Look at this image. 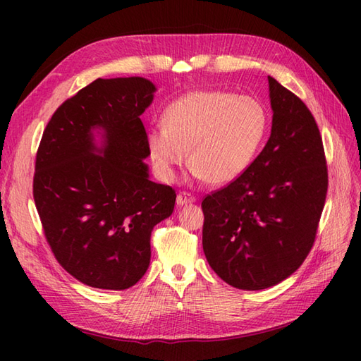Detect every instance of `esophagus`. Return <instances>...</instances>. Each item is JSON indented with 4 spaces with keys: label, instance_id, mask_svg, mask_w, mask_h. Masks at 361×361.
<instances>
[{
    "label": "esophagus",
    "instance_id": "1",
    "mask_svg": "<svg viewBox=\"0 0 361 361\" xmlns=\"http://www.w3.org/2000/svg\"><path fill=\"white\" fill-rule=\"evenodd\" d=\"M195 202V197L190 195L188 192H180L178 195H176V204L178 206H185V204H190Z\"/></svg>",
    "mask_w": 361,
    "mask_h": 361
}]
</instances>
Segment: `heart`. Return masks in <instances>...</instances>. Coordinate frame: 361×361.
I'll return each mask as SVG.
<instances>
[{
	"mask_svg": "<svg viewBox=\"0 0 361 361\" xmlns=\"http://www.w3.org/2000/svg\"><path fill=\"white\" fill-rule=\"evenodd\" d=\"M268 113L252 96L224 90H198L169 104L163 126L147 133V149L158 175L175 178L189 161L198 180L228 185L239 178L262 147Z\"/></svg>",
	"mask_w": 361,
	"mask_h": 361,
	"instance_id": "b5f03b06",
	"label": "heart"
}]
</instances>
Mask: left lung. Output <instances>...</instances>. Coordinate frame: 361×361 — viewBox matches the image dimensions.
<instances>
[{
    "label": "left lung",
    "instance_id": "8db88e82",
    "mask_svg": "<svg viewBox=\"0 0 361 361\" xmlns=\"http://www.w3.org/2000/svg\"><path fill=\"white\" fill-rule=\"evenodd\" d=\"M273 110L264 150L202 203L203 251L219 278L264 290L293 274L315 240L327 194L323 140L305 104L268 75Z\"/></svg>",
    "mask_w": 361,
    "mask_h": 361
}]
</instances>
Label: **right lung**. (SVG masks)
I'll return each instance as SVG.
<instances>
[{"label": "right lung", "instance_id": "obj_1", "mask_svg": "<svg viewBox=\"0 0 361 361\" xmlns=\"http://www.w3.org/2000/svg\"><path fill=\"white\" fill-rule=\"evenodd\" d=\"M144 78L96 79L52 114L37 152L34 200L65 270L85 286L126 290L150 265V234L176 194L150 180Z\"/></svg>", "mask_w": 361, "mask_h": 361}]
</instances>
